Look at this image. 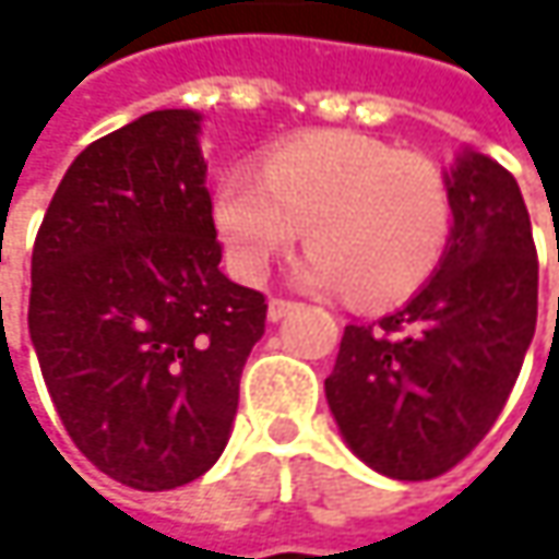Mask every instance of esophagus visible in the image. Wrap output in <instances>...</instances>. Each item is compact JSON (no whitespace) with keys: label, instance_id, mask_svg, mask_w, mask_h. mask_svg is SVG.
Returning a JSON list of instances; mask_svg holds the SVG:
<instances>
[{"label":"esophagus","instance_id":"obj_1","mask_svg":"<svg viewBox=\"0 0 559 559\" xmlns=\"http://www.w3.org/2000/svg\"><path fill=\"white\" fill-rule=\"evenodd\" d=\"M295 308V301H289V298H270V305H267V317L273 320V323H280L286 313Z\"/></svg>","mask_w":559,"mask_h":559}]
</instances>
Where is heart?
I'll list each match as a JSON object with an SVG mask.
<instances>
[{"label":"heart","mask_w":559,"mask_h":559,"mask_svg":"<svg viewBox=\"0 0 559 559\" xmlns=\"http://www.w3.org/2000/svg\"><path fill=\"white\" fill-rule=\"evenodd\" d=\"M211 217L236 280L261 283L305 233V286H352L357 301L385 305L436 273L454 207L429 158L360 133H311L273 145L261 170L226 167Z\"/></svg>","instance_id":"obj_1"}]
</instances>
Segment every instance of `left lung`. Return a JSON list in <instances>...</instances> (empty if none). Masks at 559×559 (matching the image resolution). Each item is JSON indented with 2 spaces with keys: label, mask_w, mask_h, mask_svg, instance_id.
<instances>
[{
  "label": "left lung",
  "mask_w": 559,
  "mask_h": 559,
  "mask_svg": "<svg viewBox=\"0 0 559 559\" xmlns=\"http://www.w3.org/2000/svg\"><path fill=\"white\" fill-rule=\"evenodd\" d=\"M454 226L432 280L379 323H348L326 401L348 448L376 473H448L504 411L538 320V258L526 202L498 162L463 152Z\"/></svg>",
  "instance_id": "1"
}]
</instances>
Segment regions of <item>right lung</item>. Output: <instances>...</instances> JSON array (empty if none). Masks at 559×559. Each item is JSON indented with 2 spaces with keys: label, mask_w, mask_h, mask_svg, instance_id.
Listing matches in <instances>:
<instances>
[{
  "label": "right lung",
  "mask_w": 559,
  "mask_h": 559,
  "mask_svg": "<svg viewBox=\"0 0 559 559\" xmlns=\"http://www.w3.org/2000/svg\"><path fill=\"white\" fill-rule=\"evenodd\" d=\"M202 115L164 108L86 145L31 261L39 370L68 436L115 483L167 491L224 454L264 295L221 273Z\"/></svg>",
  "instance_id": "1"
}]
</instances>
